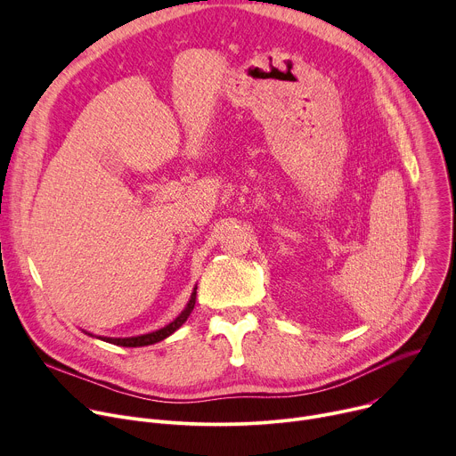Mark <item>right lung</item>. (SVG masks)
I'll return each instance as SVG.
<instances>
[{"label": "right lung", "instance_id": "1", "mask_svg": "<svg viewBox=\"0 0 456 456\" xmlns=\"http://www.w3.org/2000/svg\"><path fill=\"white\" fill-rule=\"evenodd\" d=\"M194 301H197V287H194V290H192L185 308L180 312V315L176 319H173L169 324H166V327L160 329V330H155V332H150V334H144V336H137V338H99V339H102L106 343H111V345H117V346H129V348L155 345V343L169 338L173 332H176L182 327V324L187 321L189 314L194 308ZM88 336H92V334H88Z\"/></svg>", "mask_w": 456, "mask_h": 456}]
</instances>
